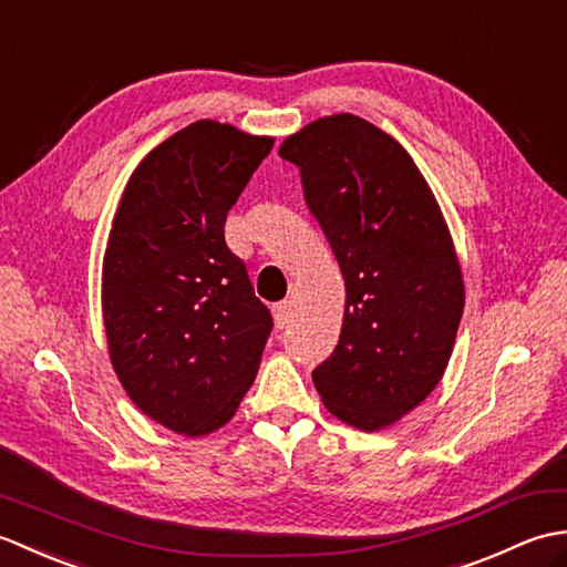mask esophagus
<instances>
[{"mask_svg":"<svg viewBox=\"0 0 567 567\" xmlns=\"http://www.w3.org/2000/svg\"><path fill=\"white\" fill-rule=\"evenodd\" d=\"M272 315H275L277 329H287V327H290V323H292V317H295L292 302H280V305H277V307L272 309Z\"/></svg>","mask_w":567,"mask_h":567,"instance_id":"34e87169","label":"esophagus"}]
</instances>
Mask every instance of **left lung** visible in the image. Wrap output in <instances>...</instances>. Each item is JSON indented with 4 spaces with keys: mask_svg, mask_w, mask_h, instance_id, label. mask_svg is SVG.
I'll use <instances>...</instances> for the list:
<instances>
[{
    "mask_svg": "<svg viewBox=\"0 0 567 567\" xmlns=\"http://www.w3.org/2000/svg\"><path fill=\"white\" fill-rule=\"evenodd\" d=\"M280 158L302 173L346 282L339 346L311 380L343 424L384 429L426 400L453 353L465 285L449 224L412 155L355 114L307 124Z\"/></svg>",
    "mask_w": 567,
    "mask_h": 567,
    "instance_id": "1",
    "label": "left lung"
}]
</instances>
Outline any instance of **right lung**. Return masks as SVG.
<instances>
[{"mask_svg":"<svg viewBox=\"0 0 567 567\" xmlns=\"http://www.w3.org/2000/svg\"><path fill=\"white\" fill-rule=\"evenodd\" d=\"M275 138L202 118L131 173L102 262V317L118 382L143 414L185 436L231 421L272 331L226 214Z\"/></svg>","mask_w":567,"mask_h":567,"instance_id":"add662e5","label":"right lung"}]
</instances>
